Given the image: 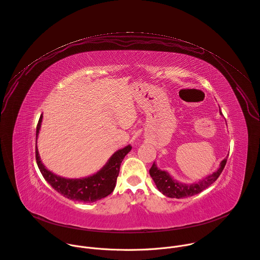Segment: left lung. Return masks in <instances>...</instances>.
I'll use <instances>...</instances> for the list:
<instances>
[{
  "instance_id": "obj_1",
  "label": "left lung",
  "mask_w": 260,
  "mask_h": 260,
  "mask_svg": "<svg viewBox=\"0 0 260 260\" xmlns=\"http://www.w3.org/2000/svg\"><path fill=\"white\" fill-rule=\"evenodd\" d=\"M226 161H227V157L221 161L220 167L217 171H215L212 174L208 175L207 177L195 183H182L177 181L176 179L172 178L168 172L158 169L154 162L149 170V174L153 179L157 190L161 194L170 198L180 199V198H186V197L199 194L200 192L205 190L206 187H208L210 184L214 183L222 173L226 165Z\"/></svg>"
}]
</instances>
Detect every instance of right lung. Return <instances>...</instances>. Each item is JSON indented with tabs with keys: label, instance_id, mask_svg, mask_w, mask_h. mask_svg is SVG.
<instances>
[{
	"label": "right lung",
	"instance_id": "right-lung-1",
	"mask_svg": "<svg viewBox=\"0 0 260 260\" xmlns=\"http://www.w3.org/2000/svg\"><path fill=\"white\" fill-rule=\"evenodd\" d=\"M41 121L42 115L39 118L36 127V139L39 134ZM131 149L132 146L127 145L122 149L117 150L98 173L80 179H69L54 174L46 169L41 162L37 146L35 153L38 168L42 176L58 193L74 201L94 202L107 197L114 191L116 180L119 174L120 165Z\"/></svg>",
	"mask_w": 260,
	"mask_h": 260
}]
</instances>
